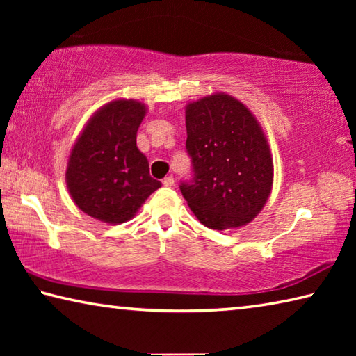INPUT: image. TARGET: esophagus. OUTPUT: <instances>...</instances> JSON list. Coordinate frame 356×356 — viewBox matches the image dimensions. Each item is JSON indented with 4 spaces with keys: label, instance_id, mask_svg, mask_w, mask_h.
<instances>
[{
    "label": "esophagus",
    "instance_id": "1",
    "mask_svg": "<svg viewBox=\"0 0 356 356\" xmlns=\"http://www.w3.org/2000/svg\"><path fill=\"white\" fill-rule=\"evenodd\" d=\"M163 185L165 186H174V177L172 176H168L163 179Z\"/></svg>",
    "mask_w": 356,
    "mask_h": 356
}]
</instances>
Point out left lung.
<instances>
[{"mask_svg":"<svg viewBox=\"0 0 356 356\" xmlns=\"http://www.w3.org/2000/svg\"><path fill=\"white\" fill-rule=\"evenodd\" d=\"M185 125L195 177L180 191L191 212L216 231L248 225L273 186V159L261 124L242 102L215 92L186 105Z\"/></svg>","mask_w":356,"mask_h":356,"instance_id":"left-lung-1","label":"left lung"}]
</instances>
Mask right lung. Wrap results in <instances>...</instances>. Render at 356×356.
<instances>
[{"label": "right lung", "instance_id": "obj_1", "mask_svg": "<svg viewBox=\"0 0 356 356\" xmlns=\"http://www.w3.org/2000/svg\"><path fill=\"white\" fill-rule=\"evenodd\" d=\"M147 106L116 99L99 108L72 146L65 184L76 207L92 218L120 225L131 220L161 184L136 146Z\"/></svg>", "mask_w": 356, "mask_h": 356}]
</instances>
